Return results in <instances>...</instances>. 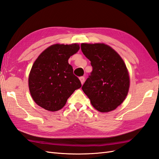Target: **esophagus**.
<instances>
[{
    "instance_id": "1",
    "label": "esophagus",
    "mask_w": 159,
    "mask_h": 159,
    "mask_svg": "<svg viewBox=\"0 0 159 159\" xmlns=\"http://www.w3.org/2000/svg\"><path fill=\"white\" fill-rule=\"evenodd\" d=\"M80 80L81 81V83H82V84H83L84 83V82H85V77L84 76L80 77Z\"/></svg>"
}]
</instances>
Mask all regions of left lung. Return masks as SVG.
I'll return each mask as SVG.
<instances>
[{
    "label": "left lung",
    "instance_id": "8db88e82",
    "mask_svg": "<svg viewBox=\"0 0 159 159\" xmlns=\"http://www.w3.org/2000/svg\"><path fill=\"white\" fill-rule=\"evenodd\" d=\"M81 49L92 67L82 90L97 111L115 110L129 91V76L124 61L114 49L103 43H82Z\"/></svg>",
    "mask_w": 159,
    "mask_h": 159
}]
</instances>
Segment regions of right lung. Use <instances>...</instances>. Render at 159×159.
<instances>
[{
    "label": "right lung",
    "instance_id": "right-lung-1",
    "mask_svg": "<svg viewBox=\"0 0 159 159\" xmlns=\"http://www.w3.org/2000/svg\"><path fill=\"white\" fill-rule=\"evenodd\" d=\"M80 49L77 44H56L44 50L35 61L29 75L31 96L38 106L49 111L61 109L73 92L82 86L68 63Z\"/></svg>",
    "mask_w": 159,
    "mask_h": 159
}]
</instances>
